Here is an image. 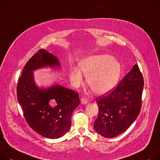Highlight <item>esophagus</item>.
<instances>
[{
	"instance_id": "obj_1",
	"label": "esophagus",
	"mask_w": 160,
	"mask_h": 160,
	"mask_svg": "<svg viewBox=\"0 0 160 160\" xmlns=\"http://www.w3.org/2000/svg\"><path fill=\"white\" fill-rule=\"evenodd\" d=\"M81 102L83 104H86L87 103H88V102H89V99L87 98L86 97H83L81 99Z\"/></svg>"
}]
</instances>
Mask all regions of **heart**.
Masks as SVG:
<instances>
[{
	"label": "heart",
	"instance_id": "b5f03b06",
	"mask_svg": "<svg viewBox=\"0 0 160 160\" xmlns=\"http://www.w3.org/2000/svg\"><path fill=\"white\" fill-rule=\"evenodd\" d=\"M79 68L87 76V82L95 93H107L117 85L122 73L121 63L113 56L100 55L87 57L79 62ZM71 82L75 87L83 81L81 71L72 68L70 71Z\"/></svg>",
	"mask_w": 160,
	"mask_h": 160
}]
</instances>
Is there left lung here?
<instances>
[{
  "label": "left lung",
  "instance_id": "obj_1",
  "mask_svg": "<svg viewBox=\"0 0 160 160\" xmlns=\"http://www.w3.org/2000/svg\"><path fill=\"white\" fill-rule=\"evenodd\" d=\"M144 78L137 64L110 93L96 99L98 116L94 128L105 138L125 132L138 116L142 107Z\"/></svg>",
  "mask_w": 160,
  "mask_h": 160
}]
</instances>
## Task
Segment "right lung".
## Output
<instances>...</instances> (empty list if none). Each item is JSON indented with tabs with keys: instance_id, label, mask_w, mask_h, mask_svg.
<instances>
[{
	"instance_id": "obj_1",
	"label": "right lung",
	"mask_w": 160,
	"mask_h": 160,
	"mask_svg": "<svg viewBox=\"0 0 160 160\" xmlns=\"http://www.w3.org/2000/svg\"><path fill=\"white\" fill-rule=\"evenodd\" d=\"M59 67L57 58L44 49L27 62L17 85V98L28 125L47 138H57L71 127V116L80 103L76 92L60 85L39 89L33 71L43 67Z\"/></svg>"
}]
</instances>
